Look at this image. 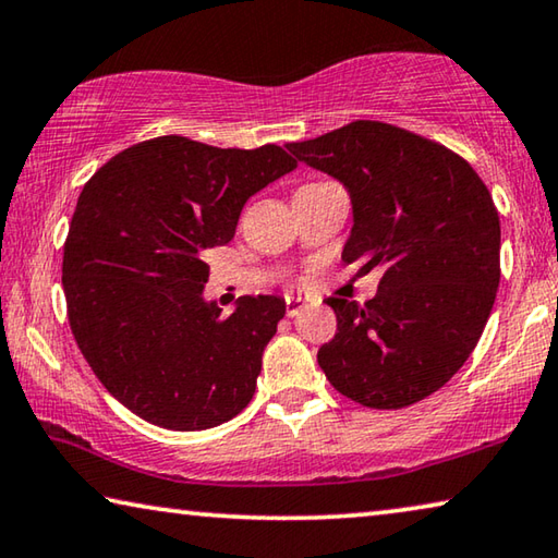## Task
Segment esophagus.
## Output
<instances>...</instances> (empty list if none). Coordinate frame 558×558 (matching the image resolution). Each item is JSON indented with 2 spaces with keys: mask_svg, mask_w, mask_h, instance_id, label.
Instances as JSON below:
<instances>
[{
  "mask_svg": "<svg viewBox=\"0 0 558 558\" xmlns=\"http://www.w3.org/2000/svg\"><path fill=\"white\" fill-rule=\"evenodd\" d=\"M305 307H311V303H307L305 298H300V295H288L286 298V313H288V317L300 315V313L305 311Z\"/></svg>",
  "mask_w": 558,
  "mask_h": 558,
  "instance_id": "obj_1",
  "label": "esophagus"
}]
</instances>
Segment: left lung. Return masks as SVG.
<instances>
[{
	"label": "left lung",
	"instance_id": "obj_1",
	"mask_svg": "<svg viewBox=\"0 0 558 558\" xmlns=\"http://www.w3.org/2000/svg\"><path fill=\"white\" fill-rule=\"evenodd\" d=\"M288 151L350 193L342 260L385 270L365 305L325 300L338 332L317 365L335 390L375 410L437 392L472 355L497 298L492 193L462 156L390 123L352 121Z\"/></svg>",
	"mask_w": 558,
	"mask_h": 558
}]
</instances>
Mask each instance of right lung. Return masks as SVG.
Masks as SVG:
<instances>
[{"label": "right lung", "instance_id": "1", "mask_svg": "<svg viewBox=\"0 0 558 558\" xmlns=\"http://www.w3.org/2000/svg\"><path fill=\"white\" fill-rule=\"evenodd\" d=\"M280 146L216 148L158 136L84 185L64 243L69 325L94 375L141 420L196 432L253 400L278 295L206 300V255L233 241L245 201L293 171Z\"/></svg>", "mask_w": 558, "mask_h": 558}]
</instances>
